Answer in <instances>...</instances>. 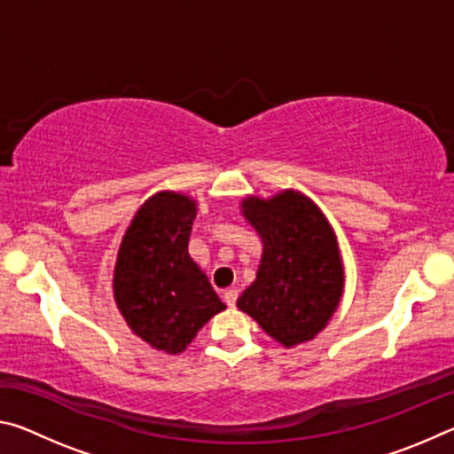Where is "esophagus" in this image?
Listing matches in <instances>:
<instances>
[{"mask_svg": "<svg viewBox=\"0 0 454 454\" xmlns=\"http://www.w3.org/2000/svg\"><path fill=\"white\" fill-rule=\"evenodd\" d=\"M236 298H238V290H236V288H228V290L224 292V302H226L228 306H234V304H236Z\"/></svg>", "mask_w": 454, "mask_h": 454, "instance_id": "34e87169", "label": "esophagus"}]
</instances>
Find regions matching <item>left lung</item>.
<instances>
[{"mask_svg": "<svg viewBox=\"0 0 454 454\" xmlns=\"http://www.w3.org/2000/svg\"><path fill=\"white\" fill-rule=\"evenodd\" d=\"M240 208L262 240V258L256 280L236 306L282 347L312 340L326 328L344 292V264L333 226L298 190L270 198L246 196Z\"/></svg>", "mask_w": 454, "mask_h": 454, "instance_id": "obj_1", "label": "left lung"}]
</instances>
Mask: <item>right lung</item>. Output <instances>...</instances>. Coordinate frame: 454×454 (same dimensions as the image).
Here are the masks:
<instances>
[{
	"label": "right lung",
	"instance_id": "right-lung-1",
	"mask_svg": "<svg viewBox=\"0 0 454 454\" xmlns=\"http://www.w3.org/2000/svg\"><path fill=\"white\" fill-rule=\"evenodd\" d=\"M198 202L162 190L137 208L114 266V301L152 348L180 355L214 314L226 309L188 252Z\"/></svg>",
	"mask_w": 454,
	"mask_h": 454
}]
</instances>
